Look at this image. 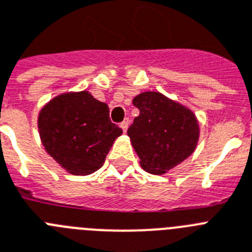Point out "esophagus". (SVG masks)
<instances>
[{
	"instance_id": "34e87169",
	"label": "esophagus",
	"mask_w": 252,
	"mask_h": 252,
	"mask_svg": "<svg viewBox=\"0 0 252 252\" xmlns=\"http://www.w3.org/2000/svg\"><path fill=\"white\" fill-rule=\"evenodd\" d=\"M129 122H130V120H129L128 118H126V119H124L123 122L120 123V128L123 129V132H126V129H128V126H129Z\"/></svg>"
}]
</instances>
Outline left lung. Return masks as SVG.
I'll list each match as a JSON object with an SVG mask.
<instances>
[{
    "instance_id": "left-lung-1",
    "label": "left lung",
    "mask_w": 252,
    "mask_h": 252,
    "mask_svg": "<svg viewBox=\"0 0 252 252\" xmlns=\"http://www.w3.org/2000/svg\"><path fill=\"white\" fill-rule=\"evenodd\" d=\"M133 105L139 115L128 128V135L143 170L165 174L194 152L199 124L190 109L155 91L137 95Z\"/></svg>"
}]
</instances>
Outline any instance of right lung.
I'll return each instance as SVG.
<instances>
[{"label":"right lung","instance_id":"right-lung-1","mask_svg":"<svg viewBox=\"0 0 252 252\" xmlns=\"http://www.w3.org/2000/svg\"><path fill=\"white\" fill-rule=\"evenodd\" d=\"M38 128L45 151L73 175L97 171L123 130L109 118V106L87 91L56 96L41 109Z\"/></svg>","mask_w":252,"mask_h":252}]
</instances>
